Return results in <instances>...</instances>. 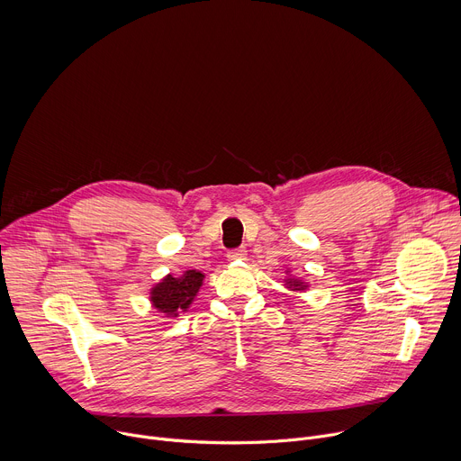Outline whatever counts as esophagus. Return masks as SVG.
Listing matches in <instances>:
<instances>
[{
  "label": "esophagus",
  "instance_id": "34e87169",
  "mask_svg": "<svg viewBox=\"0 0 461 461\" xmlns=\"http://www.w3.org/2000/svg\"><path fill=\"white\" fill-rule=\"evenodd\" d=\"M246 249L244 248H237V249H231V251H228V258L230 260H242V258H246Z\"/></svg>",
  "mask_w": 461,
  "mask_h": 461
}]
</instances>
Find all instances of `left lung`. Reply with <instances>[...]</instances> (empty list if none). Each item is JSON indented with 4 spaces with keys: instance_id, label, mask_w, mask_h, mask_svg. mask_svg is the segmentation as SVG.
<instances>
[{
    "instance_id": "8db88e82",
    "label": "left lung",
    "mask_w": 461,
    "mask_h": 461,
    "mask_svg": "<svg viewBox=\"0 0 461 461\" xmlns=\"http://www.w3.org/2000/svg\"><path fill=\"white\" fill-rule=\"evenodd\" d=\"M285 274H286V277L283 279V285H285V288H288L290 292H294V294H301V292H306V290L310 288V285H308L304 279L292 276L290 268H286V270H285Z\"/></svg>"
}]
</instances>
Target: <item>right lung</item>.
<instances>
[{"label":"right lung","mask_w":461,"mask_h":461,"mask_svg":"<svg viewBox=\"0 0 461 461\" xmlns=\"http://www.w3.org/2000/svg\"><path fill=\"white\" fill-rule=\"evenodd\" d=\"M204 274L199 270H185L180 277H173L167 274L149 290L151 306L167 319L178 317V313L187 312L191 303L199 294Z\"/></svg>","instance_id":"right-lung-1"}]
</instances>
